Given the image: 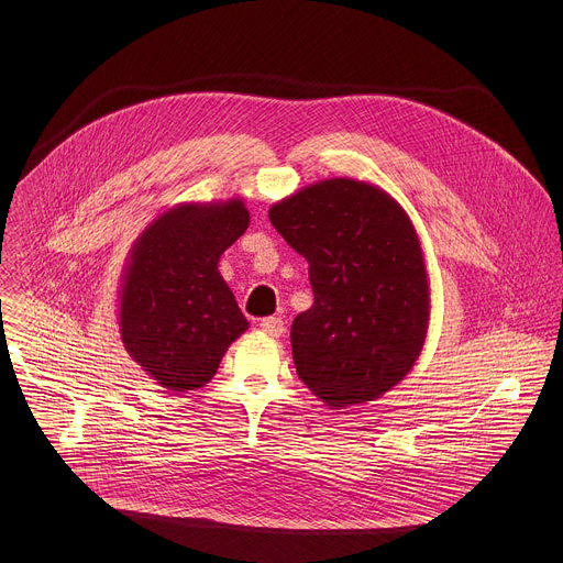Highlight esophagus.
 I'll use <instances>...</instances> for the list:
<instances>
[{
	"instance_id": "esophagus-1",
	"label": "esophagus",
	"mask_w": 563,
	"mask_h": 563,
	"mask_svg": "<svg viewBox=\"0 0 563 563\" xmlns=\"http://www.w3.org/2000/svg\"><path fill=\"white\" fill-rule=\"evenodd\" d=\"M260 329L271 338H279L284 333V321L279 317H268L260 321Z\"/></svg>"
}]
</instances>
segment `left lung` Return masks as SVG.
Returning a JSON list of instances; mask_svg holds the SVG:
<instances>
[{"instance_id": "left-lung-1", "label": "left lung", "mask_w": 563, "mask_h": 563, "mask_svg": "<svg viewBox=\"0 0 563 563\" xmlns=\"http://www.w3.org/2000/svg\"><path fill=\"white\" fill-rule=\"evenodd\" d=\"M310 264L314 306L290 327L301 382L333 409L375 401L413 368L429 329V277L407 212L384 188L331 177L268 210Z\"/></svg>"}]
</instances>
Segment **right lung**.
<instances>
[{
	"label": "right lung",
	"mask_w": 563,
	"mask_h": 563,
	"mask_svg": "<svg viewBox=\"0 0 563 563\" xmlns=\"http://www.w3.org/2000/svg\"><path fill=\"white\" fill-rule=\"evenodd\" d=\"M249 228L241 197L177 203L134 241L119 288V331L130 357L162 388L206 386L249 329L219 260Z\"/></svg>",
	"instance_id": "obj_1"
}]
</instances>
